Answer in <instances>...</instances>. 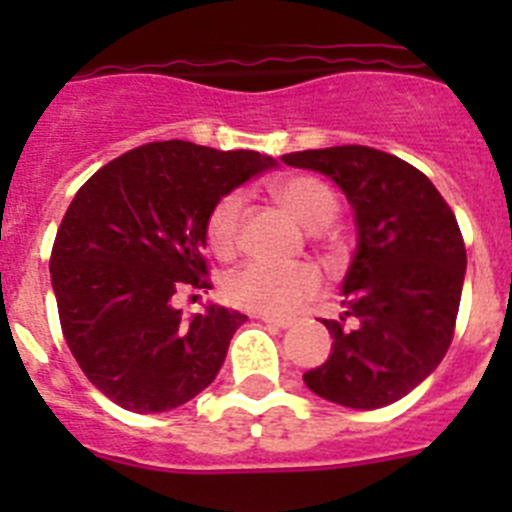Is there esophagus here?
<instances>
[{"instance_id":"esophagus-1","label":"esophagus","mask_w":512,"mask_h":512,"mask_svg":"<svg viewBox=\"0 0 512 512\" xmlns=\"http://www.w3.org/2000/svg\"><path fill=\"white\" fill-rule=\"evenodd\" d=\"M261 320H264L266 325H271V328H289L292 325V320L289 318H274V315H261Z\"/></svg>"}]
</instances>
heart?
<instances>
[{"mask_svg": "<svg viewBox=\"0 0 512 512\" xmlns=\"http://www.w3.org/2000/svg\"><path fill=\"white\" fill-rule=\"evenodd\" d=\"M271 197L305 228L320 230L336 217L338 197L328 182L312 174H287L269 184ZM243 223V194L228 192L210 207L205 235L217 256H230L238 246ZM320 292V274L310 264L246 261L225 277L230 305L261 315H289Z\"/></svg>", "mask_w": 512, "mask_h": 512, "instance_id": "obj_1", "label": "heart"}]
</instances>
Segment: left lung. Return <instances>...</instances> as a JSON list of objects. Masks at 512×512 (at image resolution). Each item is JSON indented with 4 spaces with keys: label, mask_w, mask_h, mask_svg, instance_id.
Segmentation results:
<instances>
[{
    "label": "left lung",
    "mask_w": 512,
    "mask_h": 512,
    "mask_svg": "<svg viewBox=\"0 0 512 512\" xmlns=\"http://www.w3.org/2000/svg\"><path fill=\"white\" fill-rule=\"evenodd\" d=\"M330 176L354 207V261L343 279V315L325 364L302 374L323 400L377 410L415 390L454 338L467 248L454 212L408 161L369 146L282 156Z\"/></svg>",
    "instance_id": "left-lung-1"
}]
</instances>
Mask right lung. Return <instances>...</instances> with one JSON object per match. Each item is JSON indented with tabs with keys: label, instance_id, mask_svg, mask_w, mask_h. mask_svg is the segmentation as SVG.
Listing matches in <instances>:
<instances>
[{
	"label": "right lung",
	"instance_id": "add662e5",
	"mask_svg": "<svg viewBox=\"0 0 512 512\" xmlns=\"http://www.w3.org/2000/svg\"><path fill=\"white\" fill-rule=\"evenodd\" d=\"M277 166L256 151L146 143L89 176L56 233L51 282L63 338L89 382L133 413H166L210 387L246 315L182 318L176 289H212L205 220L223 194Z\"/></svg>",
	"mask_w": 512,
	"mask_h": 512
}]
</instances>
